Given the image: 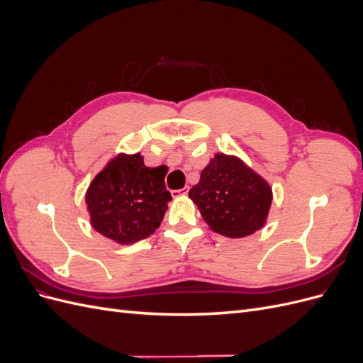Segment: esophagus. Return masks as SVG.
I'll return each mask as SVG.
<instances>
[{
  "label": "esophagus",
  "mask_w": 363,
  "mask_h": 363,
  "mask_svg": "<svg viewBox=\"0 0 363 363\" xmlns=\"http://www.w3.org/2000/svg\"><path fill=\"white\" fill-rule=\"evenodd\" d=\"M188 192H189V188H188V186H186V188L179 189V191H172L171 194H172L174 199H177V196H184V195H188Z\"/></svg>",
  "instance_id": "obj_1"
}]
</instances>
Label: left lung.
I'll list each match as a JSON object with an SVG mask.
<instances>
[{
	"instance_id": "left-lung-1",
	"label": "left lung",
	"mask_w": 363,
	"mask_h": 363,
	"mask_svg": "<svg viewBox=\"0 0 363 363\" xmlns=\"http://www.w3.org/2000/svg\"><path fill=\"white\" fill-rule=\"evenodd\" d=\"M189 199L215 233L245 238L267 224L272 188L240 157L216 152Z\"/></svg>"
}]
</instances>
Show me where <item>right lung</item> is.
<instances>
[{"mask_svg":"<svg viewBox=\"0 0 363 363\" xmlns=\"http://www.w3.org/2000/svg\"><path fill=\"white\" fill-rule=\"evenodd\" d=\"M167 169L148 168L140 152H119L95 175L86 191L91 225L119 245L151 236L163 221L171 194L164 188Z\"/></svg>","mask_w":363,"mask_h":363,"instance_id":"obj_1","label":"right lung"}]
</instances>
